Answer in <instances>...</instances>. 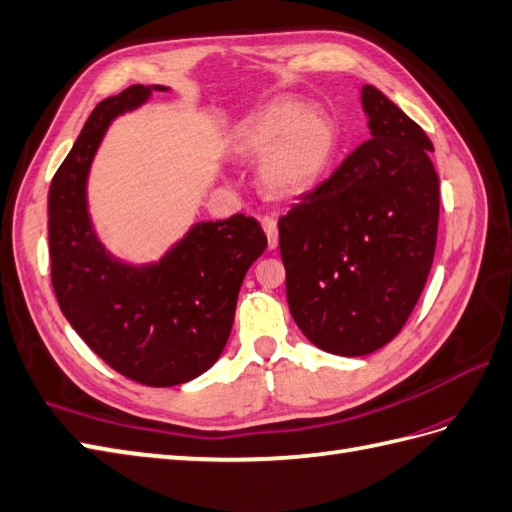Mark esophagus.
I'll list each match as a JSON object with an SVG mask.
<instances>
[{
  "mask_svg": "<svg viewBox=\"0 0 512 512\" xmlns=\"http://www.w3.org/2000/svg\"><path fill=\"white\" fill-rule=\"evenodd\" d=\"M260 226H263L265 234H267V241H269V249H276L278 247V221L276 217H260Z\"/></svg>",
  "mask_w": 512,
  "mask_h": 512,
  "instance_id": "esophagus-1",
  "label": "esophagus"
}]
</instances>
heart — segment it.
I'll return each instance as SVG.
<instances>
[{
    "instance_id": "1",
    "label": "heart",
    "mask_w": 512,
    "mask_h": 512,
    "mask_svg": "<svg viewBox=\"0 0 512 512\" xmlns=\"http://www.w3.org/2000/svg\"><path fill=\"white\" fill-rule=\"evenodd\" d=\"M236 149L247 158H263L260 182L276 197L308 191L332 152V128L319 112L297 99H276L243 123Z\"/></svg>"
}]
</instances>
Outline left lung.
<instances>
[{
  "label": "left lung",
  "instance_id": "obj_1",
  "mask_svg": "<svg viewBox=\"0 0 512 512\" xmlns=\"http://www.w3.org/2000/svg\"><path fill=\"white\" fill-rule=\"evenodd\" d=\"M371 139L280 217L286 299L319 350L365 356L395 339L426 286L439 230L432 143L376 86Z\"/></svg>",
  "mask_w": 512,
  "mask_h": 512
}]
</instances>
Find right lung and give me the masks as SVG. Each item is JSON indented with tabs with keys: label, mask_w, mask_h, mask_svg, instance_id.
<instances>
[{
	"label": "right lung",
	"mask_w": 512,
	"mask_h": 512,
	"mask_svg": "<svg viewBox=\"0 0 512 512\" xmlns=\"http://www.w3.org/2000/svg\"><path fill=\"white\" fill-rule=\"evenodd\" d=\"M152 89L165 86L132 84L86 119L49 186V260L62 315L108 367L147 386H176L217 363L267 236L254 217L234 215L197 223L154 267L134 269L104 252L86 213V173L108 123Z\"/></svg>",
	"instance_id": "obj_1"
}]
</instances>
